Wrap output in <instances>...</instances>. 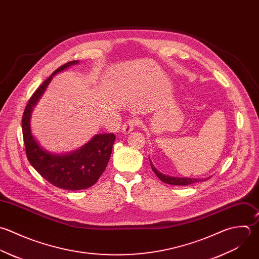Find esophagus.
<instances>
[{"label": "esophagus", "instance_id": "34e87169", "mask_svg": "<svg viewBox=\"0 0 259 259\" xmlns=\"http://www.w3.org/2000/svg\"><path fill=\"white\" fill-rule=\"evenodd\" d=\"M137 124H138V121H137L136 119H134V120H129V121L125 122L124 125H123V127H122L123 133H124V134H129L130 132L133 131L134 127H135Z\"/></svg>", "mask_w": 259, "mask_h": 259}]
</instances>
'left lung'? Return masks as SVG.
Returning <instances> with one entry per match:
<instances>
[{
  "instance_id": "left-lung-1",
  "label": "left lung",
  "mask_w": 259,
  "mask_h": 259,
  "mask_svg": "<svg viewBox=\"0 0 259 259\" xmlns=\"http://www.w3.org/2000/svg\"><path fill=\"white\" fill-rule=\"evenodd\" d=\"M149 161H150V165H151V168L152 170L154 171V174L157 176V178L165 183V184H168V185H172V186H189V185H192V184H195V183H199V182H205L206 180L208 179H194V178H180V177H170V176H167V175H163L162 172H160L154 165L153 163L151 162L150 158H149Z\"/></svg>"
}]
</instances>
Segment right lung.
I'll return each instance as SVG.
<instances>
[{"label":"right lung","instance_id":"1","mask_svg":"<svg viewBox=\"0 0 259 259\" xmlns=\"http://www.w3.org/2000/svg\"><path fill=\"white\" fill-rule=\"evenodd\" d=\"M78 63V61L73 60L63 64L43 81L30 98L22 118L23 138L29 162L47 182L59 189L68 191L88 189L97 183L107 167L116 139L112 133L96 134L90 141L73 151L56 153L44 148L32 133V112L52 77Z\"/></svg>","mask_w":259,"mask_h":259}]
</instances>
